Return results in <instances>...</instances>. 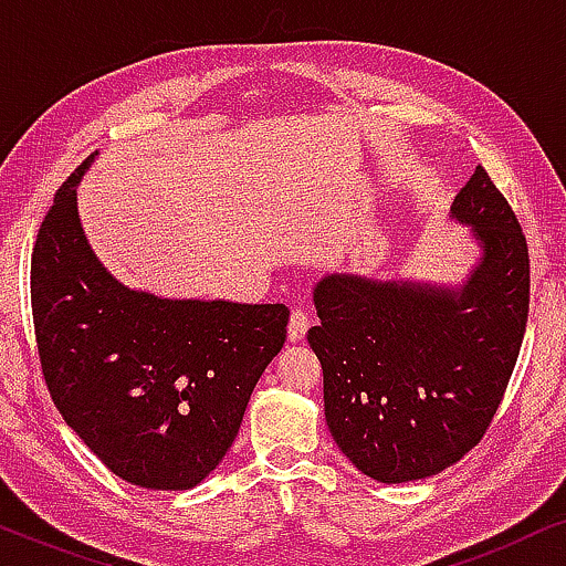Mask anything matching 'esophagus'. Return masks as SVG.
I'll use <instances>...</instances> for the list:
<instances>
[{
	"instance_id": "1",
	"label": "esophagus",
	"mask_w": 566,
	"mask_h": 566,
	"mask_svg": "<svg viewBox=\"0 0 566 566\" xmlns=\"http://www.w3.org/2000/svg\"><path fill=\"white\" fill-rule=\"evenodd\" d=\"M308 324H312V319H308V314L304 312V308H293L291 312V319H289V339L291 343H296V339H301L306 335Z\"/></svg>"
}]
</instances>
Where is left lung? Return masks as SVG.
Masks as SVG:
<instances>
[{
    "instance_id": "left-lung-1",
    "label": "left lung",
    "mask_w": 566,
    "mask_h": 566,
    "mask_svg": "<svg viewBox=\"0 0 566 566\" xmlns=\"http://www.w3.org/2000/svg\"><path fill=\"white\" fill-rule=\"evenodd\" d=\"M482 260L459 289L335 273L314 289L324 417L347 459L384 484L415 482L484 438L521 353L528 244L479 165L451 206Z\"/></svg>"
}]
</instances>
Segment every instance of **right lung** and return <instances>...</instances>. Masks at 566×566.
Instances as JSON below:
<instances>
[{"mask_svg":"<svg viewBox=\"0 0 566 566\" xmlns=\"http://www.w3.org/2000/svg\"><path fill=\"white\" fill-rule=\"evenodd\" d=\"M92 159L59 188L30 262L45 386L115 476L190 490L234 443L254 384L285 343L289 306L172 301L115 281L76 213Z\"/></svg>","mask_w":566,"mask_h":566,"instance_id":"1","label":"right lung"}]
</instances>
